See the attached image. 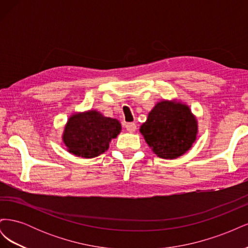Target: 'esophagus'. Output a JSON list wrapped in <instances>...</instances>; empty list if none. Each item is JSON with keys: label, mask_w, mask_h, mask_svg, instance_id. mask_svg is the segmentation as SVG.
Returning a JSON list of instances; mask_svg holds the SVG:
<instances>
[{"label": "esophagus", "mask_w": 248, "mask_h": 248, "mask_svg": "<svg viewBox=\"0 0 248 248\" xmlns=\"http://www.w3.org/2000/svg\"><path fill=\"white\" fill-rule=\"evenodd\" d=\"M125 127H126L127 131H129V132H134V131L137 130V125H136V123H127V124L125 125Z\"/></svg>", "instance_id": "esophagus-1"}]
</instances>
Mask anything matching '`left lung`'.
<instances>
[{
  "mask_svg": "<svg viewBox=\"0 0 248 248\" xmlns=\"http://www.w3.org/2000/svg\"><path fill=\"white\" fill-rule=\"evenodd\" d=\"M140 131L157 156L174 159L191 148L197 139L198 124L185 104L163 100L149 112Z\"/></svg>",
  "mask_w": 248,
  "mask_h": 248,
  "instance_id": "8db88e82",
  "label": "left lung"
}]
</instances>
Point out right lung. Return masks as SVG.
I'll list each match as a JSON object with an SVG mask.
<instances>
[{"label": "right lung", "instance_id": "add662e5", "mask_svg": "<svg viewBox=\"0 0 248 248\" xmlns=\"http://www.w3.org/2000/svg\"><path fill=\"white\" fill-rule=\"evenodd\" d=\"M121 131L118 120L107 118L96 110L73 115L67 122L63 140L70 153L92 158L108 149L111 139Z\"/></svg>", "mask_w": 248, "mask_h": 248}]
</instances>
